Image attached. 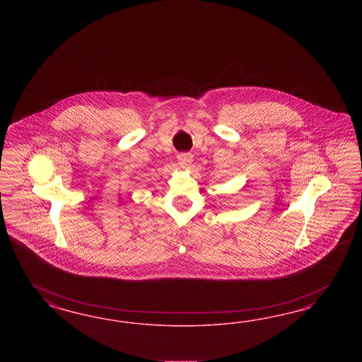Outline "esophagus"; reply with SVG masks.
I'll return each instance as SVG.
<instances>
[{"instance_id": "1", "label": "esophagus", "mask_w": 362, "mask_h": 362, "mask_svg": "<svg viewBox=\"0 0 362 362\" xmlns=\"http://www.w3.org/2000/svg\"><path fill=\"white\" fill-rule=\"evenodd\" d=\"M177 162H179L180 167L186 168V167L191 165V162H192V155L189 153H179V155H177Z\"/></svg>"}]
</instances>
